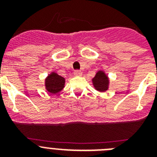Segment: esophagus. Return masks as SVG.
Segmentation results:
<instances>
[{
    "label": "esophagus",
    "mask_w": 157,
    "mask_h": 157,
    "mask_svg": "<svg viewBox=\"0 0 157 157\" xmlns=\"http://www.w3.org/2000/svg\"><path fill=\"white\" fill-rule=\"evenodd\" d=\"M74 74L75 75H81L82 71L80 70H75L74 72Z\"/></svg>",
    "instance_id": "esophagus-1"
}]
</instances>
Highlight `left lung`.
Instances as JSON below:
<instances>
[{"mask_svg":"<svg viewBox=\"0 0 157 157\" xmlns=\"http://www.w3.org/2000/svg\"><path fill=\"white\" fill-rule=\"evenodd\" d=\"M93 82L95 88L101 92H105L108 90L109 80L107 76L102 71H98L93 78Z\"/></svg>","mask_w":157,"mask_h":157,"instance_id":"8db88e82","label":"left lung"}]
</instances>
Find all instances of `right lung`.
Returning <instances> with one entry per match:
<instances>
[{
  "mask_svg": "<svg viewBox=\"0 0 157 157\" xmlns=\"http://www.w3.org/2000/svg\"><path fill=\"white\" fill-rule=\"evenodd\" d=\"M64 78L58 75L56 73L49 75L45 80V86L47 90L52 94L59 92L64 86Z\"/></svg>",
  "mask_w": 157,
  "mask_h": 157,
  "instance_id": "obj_1",
  "label": "right lung"
}]
</instances>
